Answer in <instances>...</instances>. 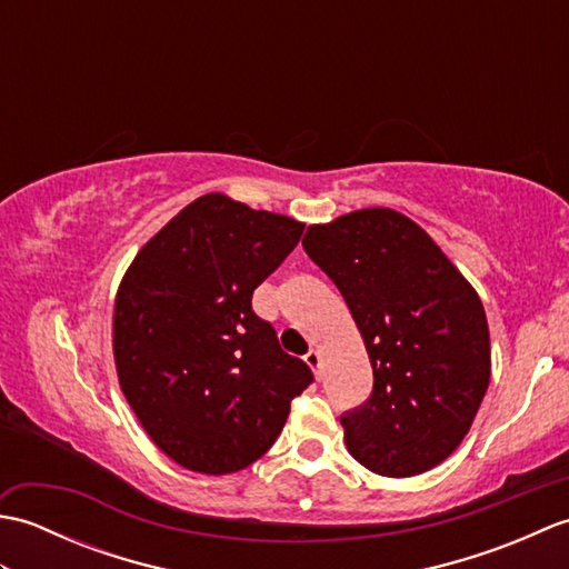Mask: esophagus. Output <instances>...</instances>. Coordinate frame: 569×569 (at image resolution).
<instances>
[{"label":"esophagus","mask_w":569,"mask_h":569,"mask_svg":"<svg viewBox=\"0 0 569 569\" xmlns=\"http://www.w3.org/2000/svg\"><path fill=\"white\" fill-rule=\"evenodd\" d=\"M320 361H322V357H320L318 349H310V352L306 355V365H308L312 371H316L318 377H320Z\"/></svg>","instance_id":"obj_1"}]
</instances>
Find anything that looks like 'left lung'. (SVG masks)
Instances as JSON below:
<instances>
[{
  "instance_id": "8db88e82",
  "label": "left lung",
  "mask_w": 569,
  "mask_h": 569,
  "mask_svg": "<svg viewBox=\"0 0 569 569\" xmlns=\"http://www.w3.org/2000/svg\"><path fill=\"white\" fill-rule=\"evenodd\" d=\"M303 249L340 288L373 369L371 396L340 416L349 455L381 477L438 467L489 389L477 291L426 229L389 208L312 224Z\"/></svg>"
}]
</instances>
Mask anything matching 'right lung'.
<instances>
[{"label": "right lung", "instance_id": "obj_1", "mask_svg": "<svg viewBox=\"0 0 569 569\" xmlns=\"http://www.w3.org/2000/svg\"><path fill=\"white\" fill-rule=\"evenodd\" d=\"M303 222L210 192L131 261L114 300L119 386L180 467L232 475L281 435L312 383L251 296L298 244Z\"/></svg>", "mask_w": 569, "mask_h": 569}]
</instances>
